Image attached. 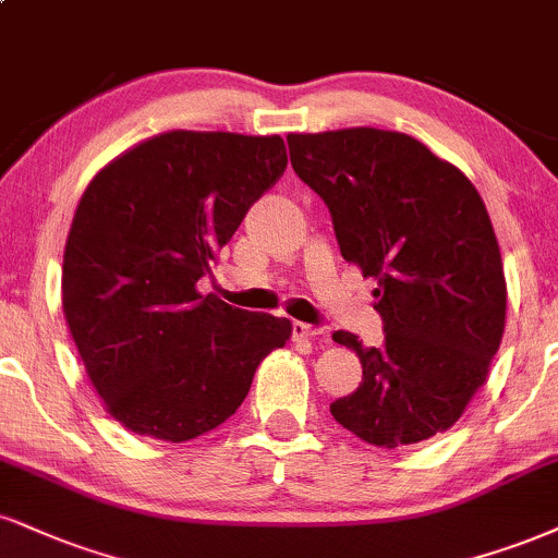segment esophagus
<instances>
[{
    "label": "esophagus",
    "mask_w": 558,
    "mask_h": 558,
    "mask_svg": "<svg viewBox=\"0 0 558 558\" xmlns=\"http://www.w3.org/2000/svg\"><path fill=\"white\" fill-rule=\"evenodd\" d=\"M322 332H325V330H322V327H312V325H306V322H293V325H291V335H293V340L319 338Z\"/></svg>",
    "instance_id": "1"
}]
</instances>
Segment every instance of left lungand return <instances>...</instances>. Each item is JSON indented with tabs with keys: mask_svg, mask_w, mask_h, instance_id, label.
I'll return each instance as SVG.
<instances>
[{
	"mask_svg": "<svg viewBox=\"0 0 558 558\" xmlns=\"http://www.w3.org/2000/svg\"><path fill=\"white\" fill-rule=\"evenodd\" d=\"M296 177L327 205L345 262L377 280L385 343L338 330L364 366L332 418L374 447L447 432L486 381L507 317L492 218L462 171L402 132L288 134Z\"/></svg>",
	"mask_w": 558,
	"mask_h": 558,
	"instance_id": "8db88e82",
	"label": "left lung"
}]
</instances>
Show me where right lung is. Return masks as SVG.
<instances>
[{"mask_svg":"<svg viewBox=\"0 0 558 558\" xmlns=\"http://www.w3.org/2000/svg\"><path fill=\"white\" fill-rule=\"evenodd\" d=\"M286 145L233 132L156 134L80 197L62 306L106 411L134 434L190 441L236 413L291 322L199 296L215 252L286 171Z\"/></svg>","mask_w":558,"mask_h":558,"instance_id":"right-lung-1","label":"right lung"}]
</instances>
